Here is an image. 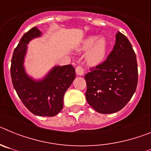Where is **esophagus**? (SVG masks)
I'll return each mask as SVG.
<instances>
[{"instance_id": "esophagus-1", "label": "esophagus", "mask_w": 151, "mask_h": 151, "mask_svg": "<svg viewBox=\"0 0 151 151\" xmlns=\"http://www.w3.org/2000/svg\"><path fill=\"white\" fill-rule=\"evenodd\" d=\"M76 74L78 76H82L84 74V69L82 66H78L76 68Z\"/></svg>"}]
</instances>
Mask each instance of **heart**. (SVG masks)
Returning a JSON list of instances; mask_svg holds the SVG:
<instances>
[{
	"label": "heart",
	"mask_w": 151,
	"mask_h": 151,
	"mask_svg": "<svg viewBox=\"0 0 151 151\" xmlns=\"http://www.w3.org/2000/svg\"><path fill=\"white\" fill-rule=\"evenodd\" d=\"M107 42L104 38H99L97 36H89L81 42L79 50L86 51L89 50L87 54L88 62L92 65L101 63L104 59L106 55Z\"/></svg>",
	"instance_id": "b5f03b06"
}]
</instances>
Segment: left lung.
<instances>
[{"label": "left lung", "instance_id": "left-lung-1", "mask_svg": "<svg viewBox=\"0 0 151 151\" xmlns=\"http://www.w3.org/2000/svg\"><path fill=\"white\" fill-rule=\"evenodd\" d=\"M90 70L85 76L88 104L103 114L122 110L138 85V63L129 39L119 32L106 60Z\"/></svg>", "mask_w": 151, "mask_h": 151}]
</instances>
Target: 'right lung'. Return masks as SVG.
I'll list each match as a JSON object with an SVG mask.
<instances>
[{
  "label": "right lung",
  "instance_id": "1",
  "mask_svg": "<svg viewBox=\"0 0 151 151\" xmlns=\"http://www.w3.org/2000/svg\"><path fill=\"white\" fill-rule=\"evenodd\" d=\"M41 35L36 27L23 35L13 51L10 74L13 88L31 113L40 116H54L62 110L63 96L74 81L76 72L72 65L57 66L38 81L26 74L23 63L27 45Z\"/></svg>",
  "mask_w": 151,
  "mask_h": 151
}]
</instances>
